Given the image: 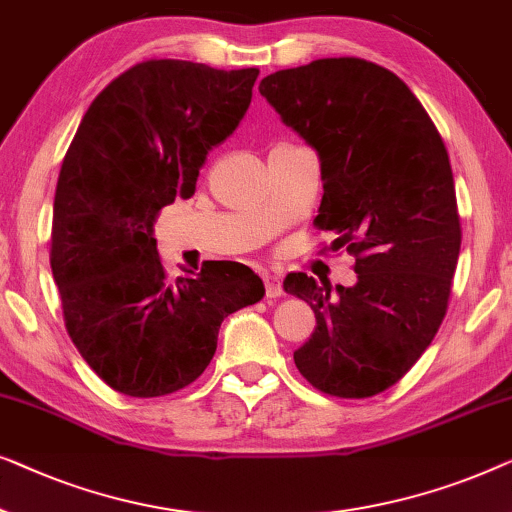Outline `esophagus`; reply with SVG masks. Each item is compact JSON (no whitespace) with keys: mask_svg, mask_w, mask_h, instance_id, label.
Returning <instances> with one entry per match:
<instances>
[{"mask_svg":"<svg viewBox=\"0 0 512 512\" xmlns=\"http://www.w3.org/2000/svg\"><path fill=\"white\" fill-rule=\"evenodd\" d=\"M264 290L269 299H276L283 294V285H280V278L276 276V273H264Z\"/></svg>","mask_w":512,"mask_h":512,"instance_id":"esophagus-1","label":"esophagus"}]
</instances>
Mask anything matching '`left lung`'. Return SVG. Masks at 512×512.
<instances>
[{"label":"left lung","instance_id":"left-lung-1","mask_svg":"<svg viewBox=\"0 0 512 512\" xmlns=\"http://www.w3.org/2000/svg\"><path fill=\"white\" fill-rule=\"evenodd\" d=\"M259 92L320 155L315 227L355 257L352 287L290 273L315 313L294 364L315 390L366 399L406 376L448 313L462 225L448 150L406 83L362 57L262 78Z\"/></svg>","mask_w":512,"mask_h":512}]
</instances>
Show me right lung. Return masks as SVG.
Wrapping results in <instances>:
<instances>
[{
    "label": "right lung",
    "instance_id": "add662e5",
    "mask_svg": "<svg viewBox=\"0 0 512 512\" xmlns=\"http://www.w3.org/2000/svg\"><path fill=\"white\" fill-rule=\"evenodd\" d=\"M259 69L143 60L85 111L57 178L50 269L64 327L115 392L167 397L197 380L227 315L264 297L239 262L171 278L155 241L162 208L190 199L208 150L248 111Z\"/></svg>",
    "mask_w": 512,
    "mask_h": 512
}]
</instances>
